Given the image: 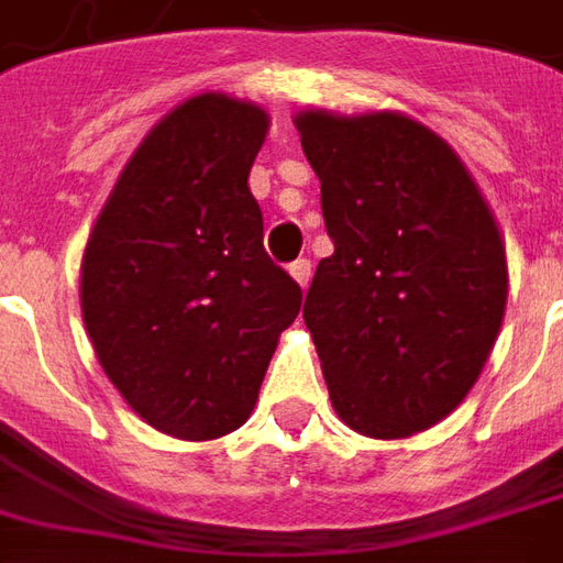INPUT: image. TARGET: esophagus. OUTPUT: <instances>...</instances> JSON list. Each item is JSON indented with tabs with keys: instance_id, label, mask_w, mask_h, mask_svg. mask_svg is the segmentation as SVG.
I'll return each instance as SVG.
<instances>
[{
	"instance_id": "esophagus-1",
	"label": "esophagus",
	"mask_w": 563,
	"mask_h": 563,
	"mask_svg": "<svg viewBox=\"0 0 563 563\" xmlns=\"http://www.w3.org/2000/svg\"><path fill=\"white\" fill-rule=\"evenodd\" d=\"M289 274H292L295 283H298L301 289H308V283H310V262H308V258H298V262H292V265H289Z\"/></svg>"
}]
</instances>
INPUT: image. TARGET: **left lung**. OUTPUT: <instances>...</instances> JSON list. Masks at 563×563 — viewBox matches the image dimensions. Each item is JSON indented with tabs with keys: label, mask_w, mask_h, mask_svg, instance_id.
<instances>
[{
	"label": "left lung",
	"mask_w": 563,
	"mask_h": 563,
	"mask_svg": "<svg viewBox=\"0 0 563 563\" xmlns=\"http://www.w3.org/2000/svg\"><path fill=\"white\" fill-rule=\"evenodd\" d=\"M322 258L305 301L338 418L372 439L430 430L473 390L506 310V250L445 140L393 112H301Z\"/></svg>",
	"instance_id": "8db88e82"
}]
</instances>
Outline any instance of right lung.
Returning <instances> with one entry per match:
<instances>
[{
    "label": "right lung",
    "instance_id": "add662e5",
    "mask_svg": "<svg viewBox=\"0 0 563 563\" xmlns=\"http://www.w3.org/2000/svg\"><path fill=\"white\" fill-rule=\"evenodd\" d=\"M265 109L200 93L158 121L118 176L81 262V313L109 380L176 439L250 418L301 286L265 253L246 186Z\"/></svg>",
    "mask_w": 563,
    "mask_h": 563
}]
</instances>
